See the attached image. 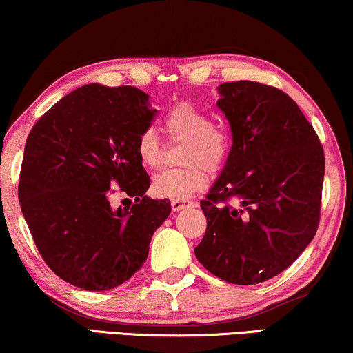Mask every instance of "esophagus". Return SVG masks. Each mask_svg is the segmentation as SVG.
<instances>
[{
  "label": "esophagus",
  "instance_id": "esophagus-1",
  "mask_svg": "<svg viewBox=\"0 0 353 353\" xmlns=\"http://www.w3.org/2000/svg\"><path fill=\"white\" fill-rule=\"evenodd\" d=\"M170 204H172L173 210H181V209H185V207L196 205V202L190 201V199H172Z\"/></svg>",
  "mask_w": 353,
  "mask_h": 353
}]
</instances>
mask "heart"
<instances>
[{"mask_svg": "<svg viewBox=\"0 0 353 353\" xmlns=\"http://www.w3.org/2000/svg\"><path fill=\"white\" fill-rule=\"evenodd\" d=\"M163 130L173 141H185L181 162L185 167L161 172L154 176L152 191L159 197L186 199L205 188L209 170H220L230 154L228 132L212 122L210 114L190 101H180L163 117ZM137 154L144 167L162 165V146L154 128L143 130Z\"/></svg>", "mask_w": 353, "mask_h": 353, "instance_id": "1", "label": "heart"}]
</instances>
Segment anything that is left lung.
Instances as JSON below:
<instances>
[{
  "instance_id": "8db88e82",
  "label": "left lung",
  "mask_w": 353,
  "mask_h": 353,
  "mask_svg": "<svg viewBox=\"0 0 353 353\" xmlns=\"http://www.w3.org/2000/svg\"><path fill=\"white\" fill-rule=\"evenodd\" d=\"M233 146L201 209L196 257L216 278L250 286L296 262L320 223L325 151L299 105L259 81L220 85Z\"/></svg>"
}]
</instances>
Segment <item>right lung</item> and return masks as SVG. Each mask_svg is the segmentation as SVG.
<instances>
[{
    "instance_id": "obj_1",
    "label": "right lung",
    "mask_w": 353,
    "mask_h": 353,
    "mask_svg": "<svg viewBox=\"0 0 353 353\" xmlns=\"http://www.w3.org/2000/svg\"><path fill=\"white\" fill-rule=\"evenodd\" d=\"M148 99L134 86L85 85L28 133L19 176L22 214L48 267L86 291L132 278L170 215V201L144 196L151 183L137 141L156 114ZM117 192L135 197L132 210H112Z\"/></svg>"
}]
</instances>
